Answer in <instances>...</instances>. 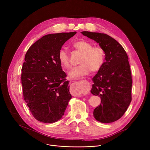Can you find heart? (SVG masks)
I'll list each match as a JSON object with an SVG mask.
<instances>
[{
    "mask_svg": "<svg viewBox=\"0 0 150 150\" xmlns=\"http://www.w3.org/2000/svg\"><path fill=\"white\" fill-rule=\"evenodd\" d=\"M74 48L81 52L79 63L80 65L74 67L69 72L70 78H78L89 74L90 71L97 72L104 64L105 53L100 47L94 46L89 42L80 40L73 44ZM58 61L62 66L66 69L71 67L69 56L65 49L59 50L58 54Z\"/></svg>",
    "mask_w": 150,
    "mask_h": 150,
    "instance_id": "1",
    "label": "heart"
}]
</instances>
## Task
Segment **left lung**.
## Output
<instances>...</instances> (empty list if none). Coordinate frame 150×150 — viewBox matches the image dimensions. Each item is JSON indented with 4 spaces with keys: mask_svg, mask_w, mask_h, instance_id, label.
<instances>
[{
    "mask_svg": "<svg viewBox=\"0 0 150 150\" xmlns=\"http://www.w3.org/2000/svg\"><path fill=\"white\" fill-rule=\"evenodd\" d=\"M84 36L97 42L105 53V62L92 78L91 92L100 96L101 103L93 110L95 119L103 123L123 116L131 101L132 77L128 57L115 39L101 33L84 31Z\"/></svg>",
    "mask_w": 150,
    "mask_h": 150,
    "instance_id": "obj_1",
    "label": "left lung"
}]
</instances>
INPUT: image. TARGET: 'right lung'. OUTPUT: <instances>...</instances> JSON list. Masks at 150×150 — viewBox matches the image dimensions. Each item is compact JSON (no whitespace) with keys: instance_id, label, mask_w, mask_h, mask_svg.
Returning a JSON list of instances; mask_svg holds the SVG:
<instances>
[{"instance_id":"right-lung-1","label":"right lung","mask_w":150,"mask_h":150,"mask_svg":"<svg viewBox=\"0 0 150 150\" xmlns=\"http://www.w3.org/2000/svg\"><path fill=\"white\" fill-rule=\"evenodd\" d=\"M76 33L45 35L25 54L21 74L23 99L39 122L49 123L61 119L72 98L58 54L63 44Z\"/></svg>"}]
</instances>
